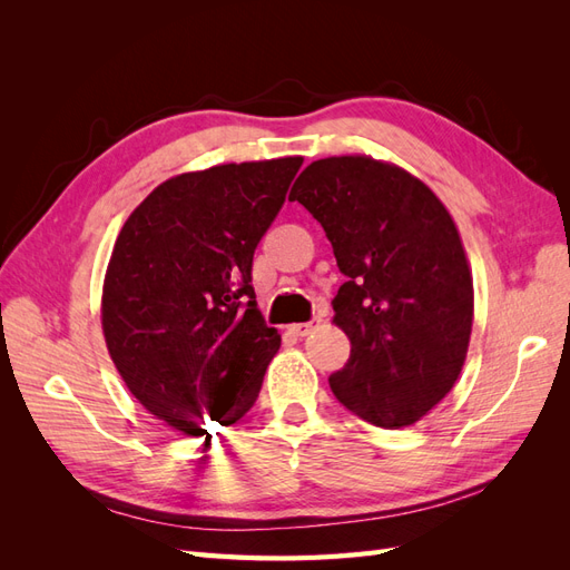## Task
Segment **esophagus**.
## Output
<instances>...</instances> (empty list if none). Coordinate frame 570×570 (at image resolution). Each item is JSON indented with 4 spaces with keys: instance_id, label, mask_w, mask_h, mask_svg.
Instances as JSON below:
<instances>
[{
    "instance_id": "34e87169",
    "label": "esophagus",
    "mask_w": 570,
    "mask_h": 570,
    "mask_svg": "<svg viewBox=\"0 0 570 570\" xmlns=\"http://www.w3.org/2000/svg\"><path fill=\"white\" fill-rule=\"evenodd\" d=\"M318 325H321V318H314V321H308V323H295V325H289V331L295 333V335H299V337H306L308 333H314Z\"/></svg>"
}]
</instances>
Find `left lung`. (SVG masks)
I'll return each instance as SVG.
<instances>
[{"instance_id":"1","label":"left lung","mask_w":570,"mask_h":570,"mask_svg":"<svg viewBox=\"0 0 570 570\" xmlns=\"http://www.w3.org/2000/svg\"><path fill=\"white\" fill-rule=\"evenodd\" d=\"M304 204L347 275L333 323L350 337L333 394L377 428H404L459 381L473 327V275L452 214L402 166L344 154L308 164Z\"/></svg>"}]
</instances>
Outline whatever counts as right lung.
<instances>
[{"mask_svg":"<svg viewBox=\"0 0 570 570\" xmlns=\"http://www.w3.org/2000/svg\"><path fill=\"white\" fill-rule=\"evenodd\" d=\"M302 161L168 178L116 237L101 287L109 356L135 400L183 435L243 419L281 350L256 306L252 258Z\"/></svg>","mask_w":570,"mask_h":570,"instance_id":"right-lung-1","label":"right lung"}]
</instances>
